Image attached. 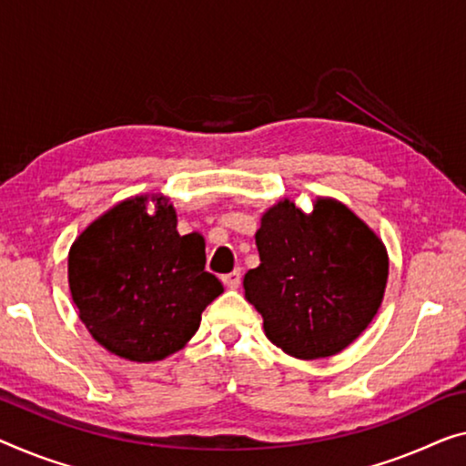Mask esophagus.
<instances>
[{
	"instance_id": "1",
	"label": "esophagus",
	"mask_w": 466,
	"mask_h": 466,
	"mask_svg": "<svg viewBox=\"0 0 466 466\" xmlns=\"http://www.w3.org/2000/svg\"><path fill=\"white\" fill-rule=\"evenodd\" d=\"M240 278H242L240 269H234V272L226 274V276H221V282H224L228 289H238V284H240Z\"/></svg>"
}]
</instances>
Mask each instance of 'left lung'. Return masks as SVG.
<instances>
[{
    "label": "left lung",
    "mask_w": 466,
    "mask_h": 466,
    "mask_svg": "<svg viewBox=\"0 0 466 466\" xmlns=\"http://www.w3.org/2000/svg\"><path fill=\"white\" fill-rule=\"evenodd\" d=\"M255 242L261 263L245 274V297L284 353L337 356L377 316L389 276L387 248L341 200L318 197L309 213L295 200H278L261 215Z\"/></svg>",
    "instance_id": "obj_1"
}]
</instances>
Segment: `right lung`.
<instances>
[{"instance_id": "1", "label": "right lung", "mask_w": 466, "mask_h": 466, "mask_svg": "<svg viewBox=\"0 0 466 466\" xmlns=\"http://www.w3.org/2000/svg\"><path fill=\"white\" fill-rule=\"evenodd\" d=\"M68 287L89 335L140 364L182 350L224 293L205 272V238L179 236L163 194L129 197L96 218L68 251Z\"/></svg>"}]
</instances>
